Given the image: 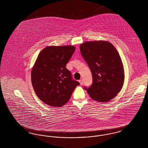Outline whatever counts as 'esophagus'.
<instances>
[{"instance_id": "esophagus-1", "label": "esophagus", "mask_w": 148, "mask_h": 148, "mask_svg": "<svg viewBox=\"0 0 148 148\" xmlns=\"http://www.w3.org/2000/svg\"><path fill=\"white\" fill-rule=\"evenodd\" d=\"M79 83H80V85L83 84V79H80V80H79Z\"/></svg>"}]
</instances>
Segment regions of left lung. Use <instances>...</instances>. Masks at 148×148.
Returning <instances> with one entry per match:
<instances>
[{"label": "left lung", "mask_w": 148, "mask_h": 148, "mask_svg": "<svg viewBox=\"0 0 148 148\" xmlns=\"http://www.w3.org/2000/svg\"><path fill=\"white\" fill-rule=\"evenodd\" d=\"M81 54L92 72L91 86H84L90 97L99 102L114 98L124 83V72L119 54L110 42H87L80 46Z\"/></svg>", "instance_id": "1"}]
</instances>
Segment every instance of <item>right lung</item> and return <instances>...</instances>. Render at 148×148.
<instances>
[{
    "label": "right lung",
    "mask_w": 148,
    "mask_h": 148,
    "mask_svg": "<svg viewBox=\"0 0 148 148\" xmlns=\"http://www.w3.org/2000/svg\"><path fill=\"white\" fill-rule=\"evenodd\" d=\"M75 50L71 45L51 46L39 53L32 70L31 78L35 94L45 104L62 106L80 85L66 68Z\"/></svg>",
    "instance_id": "right-lung-1"
}]
</instances>
